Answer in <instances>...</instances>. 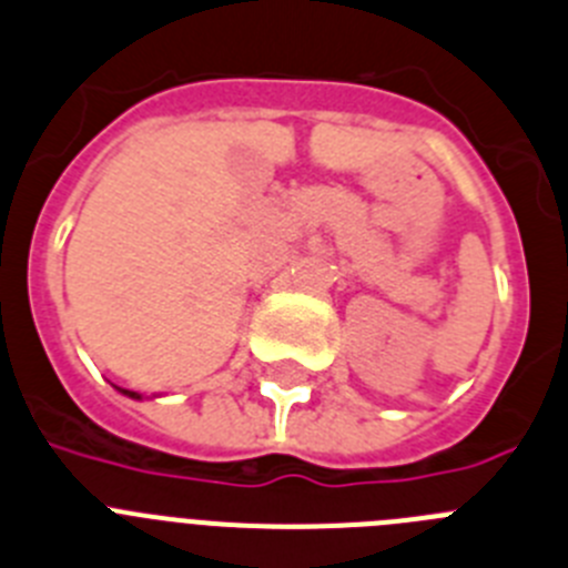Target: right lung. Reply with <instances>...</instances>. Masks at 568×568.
Returning <instances> with one entry per match:
<instances>
[{"mask_svg": "<svg viewBox=\"0 0 568 568\" xmlns=\"http://www.w3.org/2000/svg\"><path fill=\"white\" fill-rule=\"evenodd\" d=\"M120 392L128 394V397H134V400H140V394H136V392H128V388H120Z\"/></svg>", "mask_w": 568, "mask_h": 568, "instance_id": "1", "label": "right lung"}]
</instances>
